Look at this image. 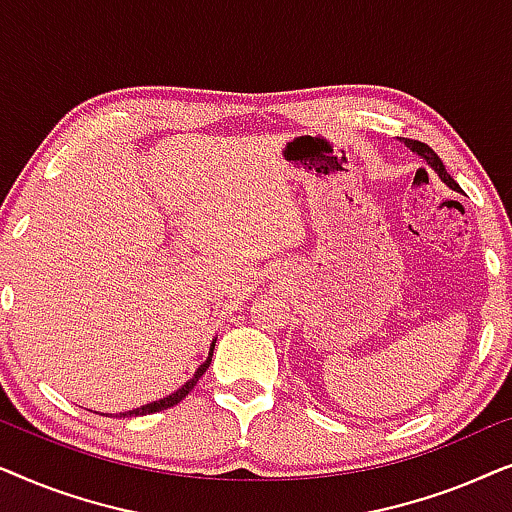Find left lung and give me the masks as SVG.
<instances>
[{"label": "left lung", "mask_w": 512, "mask_h": 512, "mask_svg": "<svg viewBox=\"0 0 512 512\" xmlns=\"http://www.w3.org/2000/svg\"><path fill=\"white\" fill-rule=\"evenodd\" d=\"M405 146H408V149H410V151H415V153H419V156H422V158L426 160V163H429V165L433 167V170H436V172H438V177H440V179H443V181H445V184L452 188V191H459V184H457V181H454V179L450 177V174H447V170H445V165H443V160H440V158H438V153H436V151H433L429 144H424V142H417V139H405Z\"/></svg>", "instance_id": "obj_1"}]
</instances>
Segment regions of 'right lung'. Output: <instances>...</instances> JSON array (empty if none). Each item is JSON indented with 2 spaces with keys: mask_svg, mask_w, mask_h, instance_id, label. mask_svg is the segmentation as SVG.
I'll return each mask as SVG.
<instances>
[{
  "mask_svg": "<svg viewBox=\"0 0 512 512\" xmlns=\"http://www.w3.org/2000/svg\"><path fill=\"white\" fill-rule=\"evenodd\" d=\"M212 354H214V342H212V349H209V356H207V361L202 363V366L198 368V373H195L191 380H188L184 387H181L179 391H174L172 396H167V398H160V401H153V403H146V405H142V408H135V410H130V412H121V417H139V415H151V412H160V410H167V408H172V405H177V403H181L184 401V398L188 396V391H191L195 384H198V380L202 375H205V370L209 368V363H212Z\"/></svg>",
  "mask_w": 512,
  "mask_h": 512,
  "instance_id": "obj_1",
  "label": "right lung"
}]
</instances>
